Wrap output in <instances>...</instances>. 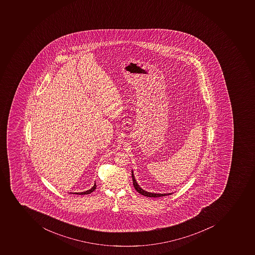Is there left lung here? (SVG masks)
Returning a JSON list of instances; mask_svg holds the SVG:
<instances>
[{"label": "left lung", "mask_w": 255, "mask_h": 255, "mask_svg": "<svg viewBox=\"0 0 255 255\" xmlns=\"http://www.w3.org/2000/svg\"><path fill=\"white\" fill-rule=\"evenodd\" d=\"M132 179H133V187L135 190L137 191L138 193L141 194L142 196H147V197H161V196H167V195H171V194H157V193H150V192H145L143 189H141L140 186L137 184V182L135 180L134 175H133V171H132Z\"/></svg>", "instance_id": "left-lung-1"}]
</instances>
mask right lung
Listing matches in <instances>:
<instances>
[{
	"instance_id": "add662e5",
	"label": "right lung",
	"mask_w": 255,
	"mask_h": 255,
	"mask_svg": "<svg viewBox=\"0 0 255 255\" xmlns=\"http://www.w3.org/2000/svg\"><path fill=\"white\" fill-rule=\"evenodd\" d=\"M97 188V184H94V186H93L92 188H91L90 190H89V191H86V192H75V193L73 194H76V195H87V194H90L91 192H93L94 190Z\"/></svg>"
}]
</instances>
